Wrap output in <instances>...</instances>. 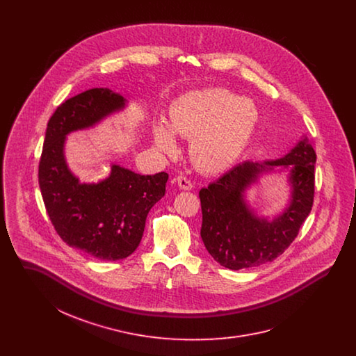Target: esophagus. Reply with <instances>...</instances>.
Here are the masks:
<instances>
[{"label": "esophagus", "instance_id": "obj_1", "mask_svg": "<svg viewBox=\"0 0 356 356\" xmlns=\"http://www.w3.org/2000/svg\"><path fill=\"white\" fill-rule=\"evenodd\" d=\"M176 181H177V186H180L181 189H184V191H191L193 188L192 181L189 179H186V176H181V175L177 176Z\"/></svg>", "mask_w": 356, "mask_h": 356}]
</instances>
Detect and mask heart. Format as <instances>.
I'll return each instance as SVG.
<instances>
[{"instance_id": "heart-1", "label": "heart", "mask_w": 356, "mask_h": 356, "mask_svg": "<svg viewBox=\"0 0 356 356\" xmlns=\"http://www.w3.org/2000/svg\"><path fill=\"white\" fill-rule=\"evenodd\" d=\"M260 121L256 102L224 88L186 93L170 106V124H153V143L161 152H179L176 135L192 138L191 156L197 168L220 173L247 151Z\"/></svg>"}]
</instances>
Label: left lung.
<instances>
[{
	"mask_svg": "<svg viewBox=\"0 0 356 356\" xmlns=\"http://www.w3.org/2000/svg\"><path fill=\"white\" fill-rule=\"evenodd\" d=\"M316 153L302 136L280 159L244 161L202 188L203 224L200 235L211 256L222 267L243 270L272 261L298 236L311 212L315 191ZM285 173L288 204L270 218L257 213L248 191L264 175Z\"/></svg>",
	"mask_w": 356,
	"mask_h": 356,
	"instance_id": "8db88e82",
	"label": "left lung"
}]
</instances>
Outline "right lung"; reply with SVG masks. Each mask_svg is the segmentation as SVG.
I'll return each mask as SVG.
<instances>
[{
  "mask_svg": "<svg viewBox=\"0 0 356 356\" xmlns=\"http://www.w3.org/2000/svg\"><path fill=\"white\" fill-rule=\"evenodd\" d=\"M128 102L108 88H93L63 102L44 140L38 184L51 224L69 247L99 260L134 254L154 204L165 195L168 173L143 176L112 163L97 183H81L65 157L67 137L95 128L124 111Z\"/></svg>",
  "mask_w": 356,
  "mask_h": 356,
  "instance_id": "add662e5",
  "label": "right lung"
}]
</instances>
